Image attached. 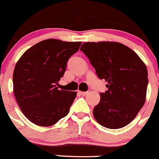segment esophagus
I'll return each instance as SVG.
<instances>
[{
    "instance_id": "1",
    "label": "esophagus",
    "mask_w": 159,
    "mask_h": 159,
    "mask_svg": "<svg viewBox=\"0 0 159 159\" xmlns=\"http://www.w3.org/2000/svg\"><path fill=\"white\" fill-rule=\"evenodd\" d=\"M78 93H79L80 94H81L82 96H85L86 94H88V92H85V91H78Z\"/></svg>"
}]
</instances>
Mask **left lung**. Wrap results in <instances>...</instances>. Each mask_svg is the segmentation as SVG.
I'll return each instance as SVG.
<instances>
[{
    "label": "left lung",
    "instance_id": "8db88e82",
    "mask_svg": "<svg viewBox=\"0 0 159 159\" xmlns=\"http://www.w3.org/2000/svg\"><path fill=\"white\" fill-rule=\"evenodd\" d=\"M80 50L89 59L98 77L108 82V90L100 93V102L93 110L94 119L110 129L125 127L145 102L146 65L134 51L118 42H85Z\"/></svg>",
    "mask_w": 159,
    "mask_h": 159
}]
</instances>
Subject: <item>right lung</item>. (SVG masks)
<instances>
[{"mask_svg": "<svg viewBox=\"0 0 159 159\" xmlns=\"http://www.w3.org/2000/svg\"><path fill=\"white\" fill-rule=\"evenodd\" d=\"M81 42L47 39L27 50L13 74L14 94L25 116L34 124L54 125L68 114L76 91L59 90L58 81Z\"/></svg>", "mask_w": 159, "mask_h": 159, "instance_id": "add662e5", "label": "right lung"}]
</instances>
